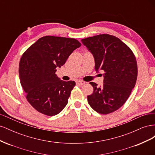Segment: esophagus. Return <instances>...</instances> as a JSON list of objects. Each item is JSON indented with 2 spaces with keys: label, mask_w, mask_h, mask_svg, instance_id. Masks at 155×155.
<instances>
[{
  "label": "esophagus",
  "mask_w": 155,
  "mask_h": 155,
  "mask_svg": "<svg viewBox=\"0 0 155 155\" xmlns=\"http://www.w3.org/2000/svg\"><path fill=\"white\" fill-rule=\"evenodd\" d=\"M76 83H77V85H83L85 83V82L83 81H77Z\"/></svg>",
  "instance_id": "esophagus-1"
}]
</instances>
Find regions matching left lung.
I'll use <instances>...</instances> for the list:
<instances>
[{
  "label": "left lung",
  "instance_id": "obj_1",
  "mask_svg": "<svg viewBox=\"0 0 155 155\" xmlns=\"http://www.w3.org/2000/svg\"><path fill=\"white\" fill-rule=\"evenodd\" d=\"M81 42L93 55L96 71L105 72L101 87L90 83L94 91L87 96L88 104L98 113H111L125 104L135 86L137 59L129 46L114 35H97Z\"/></svg>",
  "mask_w": 155,
  "mask_h": 155
}]
</instances>
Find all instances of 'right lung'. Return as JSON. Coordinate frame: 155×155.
I'll list each match as a JSON object with an SVG mask.
<instances>
[{"instance_id": "obj_1", "label": "right lung", "mask_w": 155, "mask_h": 155, "mask_svg": "<svg viewBox=\"0 0 155 155\" xmlns=\"http://www.w3.org/2000/svg\"><path fill=\"white\" fill-rule=\"evenodd\" d=\"M81 43L72 38L45 36L22 55L18 73L21 85L30 105L41 113L54 116L68 104L74 81H64L55 74Z\"/></svg>"}]
</instances>
